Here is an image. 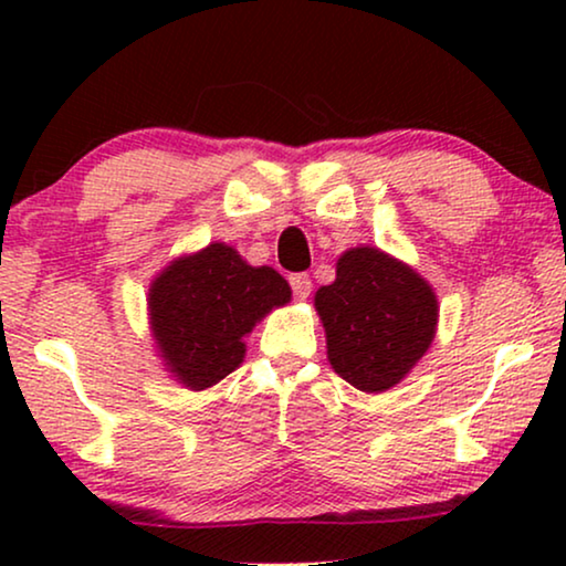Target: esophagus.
<instances>
[{
	"instance_id": "1",
	"label": "esophagus",
	"mask_w": 566,
	"mask_h": 566,
	"mask_svg": "<svg viewBox=\"0 0 566 566\" xmlns=\"http://www.w3.org/2000/svg\"><path fill=\"white\" fill-rule=\"evenodd\" d=\"M289 283H291L293 298L306 301V298H308V293H312V277H308L306 273H296V275H291V277H289Z\"/></svg>"
}]
</instances>
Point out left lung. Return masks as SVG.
<instances>
[{
	"label": "left lung",
	"instance_id": "left-lung-1",
	"mask_svg": "<svg viewBox=\"0 0 566 566\" xmlns=\"http://www.w3.org/2000/svg\"><path fill=\"white\" fill-rule=\"evenodd\" d=\"M314 306L332 368L360 391L399 384L436 337L438 301L428 281L374 247L345 252Z\"/></svg>",
	"mask_w": 566,
	"mask_h": 566
}]
</instances>
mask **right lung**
I'll list each match as a JSON object with an SVG mask.
<instances>
[{
  "mask_svg": "<svg viewBox=\"0 0 566 566\" xmlns=\"http://www.w3.org/2000/svg\"><path fill=\"white\" fill-rule=\"evenodd\" d=\"M291 289L273 268H252L227 244H208L169 265L149 291L161 358L190 389H208L244 358V335Z\"/></svg>",
  "mask_w": 566,
  "mask_h": 566,
  "instance_id": "add662e5",
  "label": "right lung"
}]
</instances>
